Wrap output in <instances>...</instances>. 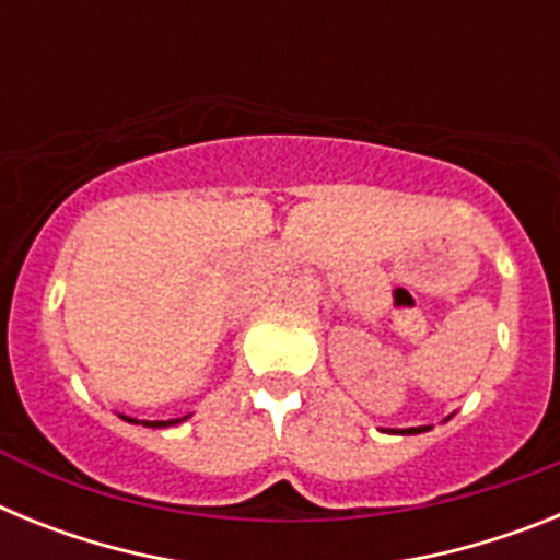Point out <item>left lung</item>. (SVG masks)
Here are the masks:
<instances>
[{
    "mask_svg": "<svg viewBox=\"0 0 560 560\" xmlns=\"http://www.w3.org/2000/svg\"><path fill=\"white\" fill-rule=\"evenodd\" d=\"M418 432H427V427H418V429H400V434H418Z\"/></svg>",
    "mask_w": 560,
    "mask_h": 560,
    "instance_id": "8db88e82",
    "label": "left lung"
}]
</instances>
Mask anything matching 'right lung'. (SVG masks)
I'll return each instance as SVG.
<instances>
[{
	"label": "right lung",
	"instance_id": "add662e5",
	"mask_svg": "<svg viewBox=\"0 0 560 560\" xmlns=\"http://www.w3.org/2000/svg\"><path fill=\"white\" fill-rule=\"evenodd\" d=\"M126 420H128V423H137L133 418H126ZM182 420H185V418H182ZM182 420L179 418H176V420H142V423H145V427H151V429H162V427H173V423H182Z\"/></svg>",
	"mask_w": 560,
	"mask_h": 560
}]
</instances>
